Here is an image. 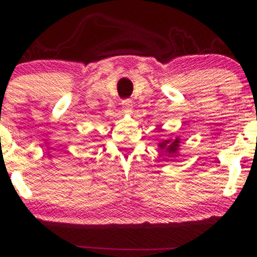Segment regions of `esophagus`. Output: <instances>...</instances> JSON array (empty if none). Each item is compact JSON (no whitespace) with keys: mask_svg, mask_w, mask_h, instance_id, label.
Returning a JSON list of instances; mask_svg holds the SVG:
<instances>
[{"mask_svg":"<svg viewBox=\"0 0 257 257\" xmlns=\"http://www.w3.org/2000/svg\"><path fill=\"white\" fill-rule=\"evenodd\" d=\"M120 104H122V108H123V110H124V111H131V110H132L133 102H132L131 99H124V100H122V102H120Z\"/></svg>","mask_w":257,"mask_h":257,"instance_id":"1","label":"esophagus"}]
</instances>
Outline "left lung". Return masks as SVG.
Here are the masks:
<instances>
[{"label": "left lung", "mask_w": 257, "mask_h": 257, "mask_svg": "<svg viewBox=\"0 0 257 257\" xmlns=\"http://www.w3.org/2000/svg\"><path fill=\"white\" fill-rule=\"evenodd\" d=\"M158 146L159 149L164 150V151L170 153V155H175V153L178 152V149L180 146V139H167L163 143H159Z\"/></svg>", "instance_id": "left-lung-1"}]
</instances>
